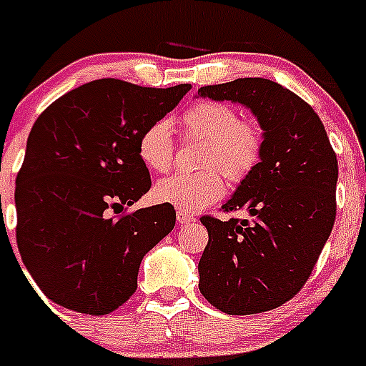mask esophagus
<instances>
[{
  "label": "esophagus",
  "mask_w": 366,
  "mask_h": 366,
  "mask_svg": "<svg viewBox=\"0 0 366 366\" xmlns=\"http://www.w3.org/2000/svg\"><path fill=\"white\" fill-rule=\"evenodd\" d=\"M176 218H177V223H179V225H187V223H192L194 219V214H190V212H187V211H176Z\"/></svg>",
  "instance_id": "1"
}]
</instances>
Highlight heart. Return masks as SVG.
<instances>
[{
    "mask_svg": "<svg viewBox=\"0 0 366 366\" xmlns=\"http://www.w3.org/2000/svg\"><path fill=\"white\" fill-rule=\"evenodd\" d=\"M189 137L205 141L199 164L207 167L196 174H174L157 181L154 196L157 202L181 211L198 212L225 192L224 176L242 181L260 163L264 137L253 122L240 121L236 109L223 102H198L181 119ZM139 157L154 172H167L174 163L172 132L167 121L150 124L139 137Z\"/></svg>",
    "mask_w": 366,
    "mask_h": 366,
    "instance_id": "obj_1",
    "label": "heart"
}]
</instances>
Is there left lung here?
Returning <instances> with one entry per match:
<instances>
[{"mask_svg":"<svg viewBox=\"0 0 366 366\" xmlns=\"http://www.w3.org/2000/svg\"><path fill=\"white\" fill-rule=\"evenodd\" d=\"M198 97L242 104L264 137L260 163L222 205L251 219L202 218L199 292L229 315L267 312L300 292L332 232L337 157L312 106L273 80L236 79Z\"/></svg>","mask_w":366,"mask_h":366,"instance_id":"1","label":"left lung"}]
</instances>
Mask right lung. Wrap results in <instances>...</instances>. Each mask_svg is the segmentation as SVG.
I'll list each match as a JSON object with an SVG mask.
<instances>
[{
  "instance_id": "obj_1",
  "label": "right lung",
  "mask_w": 366,
  "mask_h": 366,
  "mask_svg": "<svg viewBox=\"0 0 366 366\" xmlns=\"http://www.w3.org/2000/svg\"><path fill=\"white\" fill-rule=\"evenodd\" d=\"M189 89L100 79L71 89L36 119L16 177V242L53 302L106 315L134 295L141 260L172 231L176 211L161 203L113 214L150 190L139 137Z\"/></svg>"
}]
</instances>
